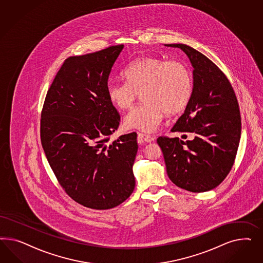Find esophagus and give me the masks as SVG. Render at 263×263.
Here are the masks:
<instances>
[{"label": "esophagus", "mask_w": 263, "mask_h": 263, "mask_svg": "<svg viewBox=\"0 0 263 263\" xmlns=\"http://www.w3.org/2000/svg\"><path fill=\"white\" fill-rule=\"evenodd\" d=\"M139 136V138L141 139V140H143L144 141L145 143H152L154 141V138L151 135H147V134H143V133H139L138 134Z\"/></svg>", "instance_id": "1"}]
</instances>
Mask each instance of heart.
Returning a JSON list of instances; mask_svg holds the SVG:
<instances>
[{"label": "heart", "mask_w": 263, "mask_h": 263, "mask_svg": "<svg viewBox=\"0 0 263 263\" xmlns=\"http://www.w3.org/2000/svg\"><path fill=\"white\" fill-rule=\"evenodd\" d=\"M126 83L110 81L106 95L110 103L126 110L138 98L143 101L124 119L127 128L153 132L166 114L184 111L193 93V77L186 64L156 56H143L128 64L122 73Z\"/></svg>", "instance_id": "heart-1"}]
</instances>
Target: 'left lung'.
<instances>
[{
    "mask_svg": "<svg viewBox=\"0 0 263 263\" xmlns=\"http://www.w3.org/2000/svg\"><path fill=\"white\" fill-rule=\"evenodd\" d=\"M180 48L188 56L194 87L189 104L172 132L191 133L192 141L159 137L167 176L184 190L201 193L214 189L231 172L238 149L241 117L230 81L207 57L186 44H165Z\"/></svg>",
    "mask_w": 263,
    "mask_h": 263,
    "instance_id": "obj_1",
    "label": "left lung"
}]
</instances>
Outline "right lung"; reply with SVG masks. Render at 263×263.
Masks as SVG:
<instances>
[{"label":"right lung","mask_w":263,"mask_h":263,"mask_svg":"<svg viewBox=\"0 0 263 263\" xmlns=\"http://www.w3.org/2000/svg\"><path fill=\"white\" fill-rule=\"evenodd\" d=\"M123 45L69 57L57 73L41 111L40 139L66 194L91 209H110L135 188L137 133L110 142L120 117L106 95Z\"/></svg>","instance_id":"right-lung-1"}]
</instances>
